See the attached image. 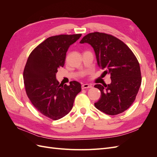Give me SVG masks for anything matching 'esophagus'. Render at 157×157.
<instances>
[{
	"mask_svg": "<svg viewBox=\"0 0 157 157\" xmlns=\"http://www.w3.org/2000/svg\"><path fill=\"white\" fill-rule=\"evenodd\" d=\"M92 86L89 84H84L82 85V89H86V88H92Z\"/></svg>",
	"mask_w": 157,
	"mask_h": 157,
	"instance_id": "34e87169",
	"label": "esophagus"
}]
</instances>
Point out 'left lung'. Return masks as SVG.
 I'll use <instances>...</instances> for the list:
<instances>
[{
    "mask_svg": "<svg viewBox=\"0 0 157 157\" xmlns=\"http://www.w3.org/2000/svg\"><path fill=\"white\" fill-rule=\"evenodd\" d=\"M80 44L91 45L103 73L111 75V82L94 87L101 91V98L94 105L107 115L125 111L134 103L141 83L138 61L132 50L121 40L106 33L94 32L84 36Z\"/></svg>",
    "mask_w": 157,
    "mask_h": 157,
    "instance_id": "1",
    "label": "left lung"
}]
</instances>
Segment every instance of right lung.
<instances>
[{"mask_svg":"<svg viewBox=\"0 0 157 157\" xmlns=\"http://www.w3.org/2000/svg\"><path fill=\"white\" fill-rule=\"evenodd\" d=\"M81 34L50 36L29 55L23 71L25 91L32 104L42 115L58 120L70 112L76 96L81 91L77 81L61 85L56 79L58 69L63 67L69 46Z\"/></svg>","mask_w":157,"mask_h":157,"instance_id":"add662e5","label":"right lung"}]
</instances>
